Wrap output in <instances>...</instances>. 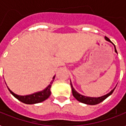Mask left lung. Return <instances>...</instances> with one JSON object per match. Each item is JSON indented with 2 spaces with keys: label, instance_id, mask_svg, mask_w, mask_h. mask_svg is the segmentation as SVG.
Returning <instances> with one entry per match:
<instances>
[{
  "label": "left lung",
  "instance_id": "obj_1",
  "mask_svg": "<svg viewBox=\"0 0 126 126\" xmlns=\"http://www.w3.org/2000/svg\"><path fill=\"white\" fill-rule=\"evenodd\" d=\"M105 39H106V41H107V42H110L111 44H112V42H111V41H110L108 37H105ZM113 46H114V48H115V52L117 54V51L116 50V47H115V46L114 44H113ZM70 84H71V87H72V94H73V96L76 99L78 100V102L84 103L85 104H89V105H95V104H99V103L103 102L104 100H105V99H106L108 97L110 96V95L113 93L115 89L116 88V87H115L112 90H111L109 92V94H106V95H104L95 97H88L82 95L81 94H80L79 93H78V92L74 89V87H73V85H72V84L71 80H70Z\"/></svg>",
  "mask_w": 126,
  "mask_h": 126
}]
</instances>
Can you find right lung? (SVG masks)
<instances>
[{
    "label": "right lung",
    "mask_w": 126,
    "mask_h": 126,
    "mask_svg": "<svg viewBox=\"0 0 126 126\" xmlns=\"http://www.w3.org/2000/svg\"><path fill=\"white\" fill-rule=\"evenodd\" d=\"M54 78H55V76H53L52 80L50 82V84H48L44 89H43L42 91H40L35 92L34 94H30V95H17V94L14 93L12 91L10 90L9 88L7 87H7L9 91H10V93L19 101L24 103V104H37V103L42 102H44L46 100H47L48 97H50V95H51V86H52V82L54 81ZM5 84H6V82H5Z\"/></svg>",
    "instance_id": "obj_1"
}]
</instances>
